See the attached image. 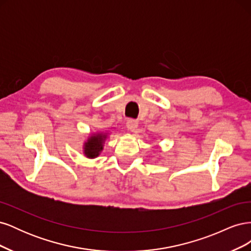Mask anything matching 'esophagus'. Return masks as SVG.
<instances>
[{
    "mask_svg": "<svg viewBox=\"0 0 251 251\" xmlns=\"http://www.w3.org/2000/svg\"><path fill=\"white\" fill-rule=\"evenodd\" d=\"M137 126H138V124H137V121H136V120L128 119L126 121V127H127L128 131L134 132V131H136V128H137Z\"/></svg>",
    "mask_w": 251,
    "mask_h": 251,
    "instance_id": "34e87169",
    "label": "esophagus"
}]
</instances>
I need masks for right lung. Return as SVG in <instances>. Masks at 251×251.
Instances as JSON below:
<instances>
[{
	"label": "right lung",
	"instance_id": "obj_1",
	"mask_svg": "<svg viewBox=\"0 0 251 251\" xmlns=\"http://www.w3.org/2000/svg\"><path fill=\"white\" fill-rule=\"evenodd\" d=\"M107 137V133H96L91 135L83 144V154H85V156L90 159L100 156V151L103 150V142Z\"/></svg>",
	"mask_w": 251,
	"mask_h": 251
}]
</instances>
